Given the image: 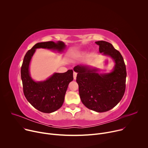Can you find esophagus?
I'll return each instance as SVG.
<instances>
[{
    "instance_id": "34e87169",
    "label": "esophagus",
    "mask_w": 148,
    "mask_h": 148,
    "mask_svg": "<svg viewBox=\"0 0 148 148\" xmlns=\"http://www.w3.org/2000/svg\"><path fill=\"white\" fill-rule=\"evenodd\" d=\"M77 73L75 72H74L73 73V77H74V79H76V78H77Z\"/></svg>"
}]
</instances>
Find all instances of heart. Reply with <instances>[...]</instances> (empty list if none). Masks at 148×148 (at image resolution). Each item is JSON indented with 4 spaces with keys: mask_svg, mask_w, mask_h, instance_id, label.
I'll list each match as a JSON object with an SVG mask.
<instances>
[{
    "mask_svg": "<svg viewBox=\"0 0 148 148\" xmlns=\"http://www.w3.org/2000/svg\"><path fill=\"white\" fill-rule=\"evenodd\" d=\"M78 56V54H72V58H74L75 57H77Z\"/></svg>",
    "mask_w": 148,
    "mask_h": 148,
    "instance_id": "1",
    "label": "heart"
}]
</instances>
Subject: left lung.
Returning a JSON list of instances; mask_svg holds the SVG:
<instances>
[{"mask_svg":"<svg viewBox=\"0 0 148 148\" xmlns=\"http://www.w3.org/2000/svg\"><path fill=\"white\" fill-rule=\"evenodd\" d=\"M99 51L110 57L115 62L112 70L99 74L98 69L79 64L74 67L77 73L76 81L82 103L97 112L108 111L119 102L125 91L126 67L121 53L113 46L105 41H98Z\"/></svg>","mask_w":148,"mask_h":148,"instance_id":"8db88e82","label":"left lung"}]
</instances>
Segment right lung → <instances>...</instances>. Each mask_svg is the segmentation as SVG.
<instances>
[{"label":"right lung","mask_w":148,"mask_h":148,"mask_svg":"<svg viewBox=\"0 0 148 148\" xmlns=\"http://www.w3.org/2000/svg\"><path fill=\"white\" fill-rule=\"evenodd\" d=\"M66 45L61 41L41 42L36 44L26 54L21 68L23 92L29 102L44 113L53 112L61 107L69 83L73 80V71L54 73L47 79L35 81L30 76L29 66L37 49H45L62 53Z\"/></svg>","instance_id":"obj_1"}]
</instances>
